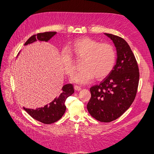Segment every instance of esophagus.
I'll return each mask as SVG.
<instances>
[{
    "label": "esophagus",
    "mask_w": 154,
    "mask_h": 154,
    "mask_svg": "<svg viewBox=\"0 0 154 154\" xmlns=\"http://www.w3.org/2000/svg\"><path fill=\"white\" fill-rule=\"evenodd\" d=\"M74 89H75V91H79L81 90V88L79 86H77V85H75Z\"/></svg>",
    "instance_id": "esophagus-1"
}]
</instances>
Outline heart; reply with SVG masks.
<instances>
[{
	"label": "heart",
	"instance_id": "1",
	"mask_svg": "<svg viewBox=\"0 0 154 154\" xmlns=\"http://www.w3.org/2000/svg\"><path fill=\"white\" fill-rule=\"evenodd\" d=\"M70 49L77 57L83 59V69L71 77L73 83L87 84L94 77L98 79H103L110 73L115 64L116 51L110 44H101L93 39L83 38L72 42ZM61 61L66 74H73L75 65L69 51L65 49L61 51Z\"/></svg>",
	"mask_w": 154,
	"mask_h": 154
}]
</instances>
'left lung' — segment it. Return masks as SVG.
Returning <instances> with one entry per match:
<instances>
[{"instance_id":"8db88e82","label":"left lung","mask_w":154,"mask_h":154,"mask_svg":"<svg viewBox=\"0 0 154 154\" xmlns=\"http://www.w3.org/2000/svg\"><path fill=\"white\" fill-rule=\"evenodd\" d=\"M104 35L110 38L116 48V65L102 82L91 87V97L87 107L96 120L110 122L131 106L136 95L140 73L134 55L127 42L115 35Z\"/></svg>"}]
</instances>
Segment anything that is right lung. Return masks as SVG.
I'll use <instances>...</instances> for the list:
<instances>
[{"label": "right lung", "mask_w": 154, "mask_h": 154, "mask_svg": "<svg viewBox=\"0 0 154 154\" xmlns=\"http://www.w3.org/2000/svg\"><path fill=\"white\" fill-rule=\"evenodd\" d=\"M56 34V32H46L33 35L26 42L24 45L34 43L37 40L47 42ZM73 93L74 88L73 85L66 84L62 87L61 93L60 95L55 97L50 104H46L44 107L38 108L37 109H27L24 107V109L33 119L39 122L46 124L54 123L63 116L66 110L65 104V100L67 97L71 96Z\"/></svg>", "instance_id": "right-lung-1"}]
</instances>
